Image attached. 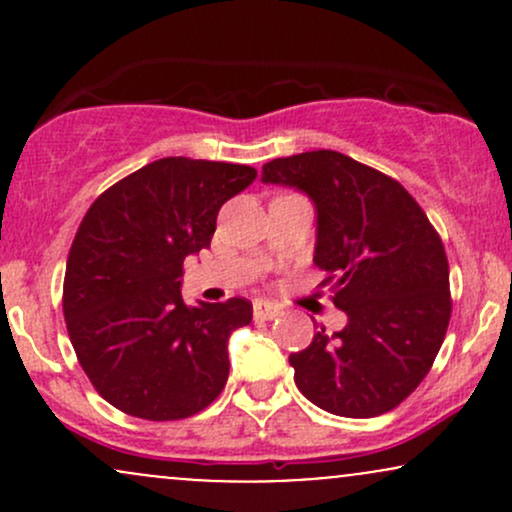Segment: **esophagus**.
I'll list each match as a JSON object with an SVG mask.
<instances>
[{"instance_id": "1", "label": "esophagus", "mask_w": 512, "mask_h": 512, "mask_svg": "<svg viewBox=\"0 0 512 512\" xmlns=\"http://www.w3.org/2000/svg\"><path fill=\"white\" fill-rule=\"evenodd\" d=\"M252 313H255L257 320H274V317L281 315V308L269 301H255V305H252Z\"/></svg>"}]
</instances>
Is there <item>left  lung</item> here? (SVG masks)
Returning a JSON list of instances; mask_svg holds the SVG:
<instances>
[{"instance_id": "1", "label": "left lung", "mask_w": 512, "mask_h": 512, "mask_svg": "<svg viewBox=\"0 0 512 512\" xmlns=\"http://www.w3.org/2000/svg\"><path fill=\"white\" fill-rule=\"evenodd\" d=\"M264 185L313 202V262L332 282L344 330L315 332L289 356L296 385L320 409L368 419L395 409L436 361L450 322V269L416 199L339 151H305L262 166Z\"/></svg>"}]
</instances>
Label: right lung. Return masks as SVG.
Segmentation results:
<instances>
[{"label": "right lung", "mask_w": 512, "mask_h": 512, "mask_svg": "<svg viewBox=\"0 0 512 512\" xmlns=\"http://www.w3.org/2000/svg\"><path fill=\"white\" fill-rule=\"evenodd\" d=\"M238 163L158 158L86 211L64 274V320L105 402L149 421L187 419L228 380V337L252 303L187 305L182 262L209 248L221 204L255 180Z\"/></svg>", "instance_id": "1"}]
</instances>
